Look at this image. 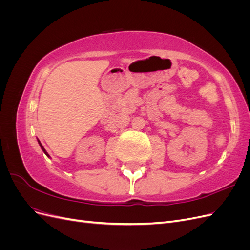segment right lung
Here are the masks:
<instances>
[{
    "instance_id": "add662e5",
    "label": "right lung",
    "mask_w": 250,
    "mask_h": 250,
    "mask_svg": "<svg viewBox=\"0 0 250 250\" xmlns=\"http://www.w3.org/2000/svg\"><path fill=\"white\" fill-rule=\"evenodd\" d=\"M37 142H39V144H40V146H41V148H42V151H43V153H44V154H46V155H47V156H48V157H50V155H49V154H48V152H47V151H46V149H44V148H43V147H42V143H41V142H40V140H37Z\"/></svg>"
}]
</instances>
